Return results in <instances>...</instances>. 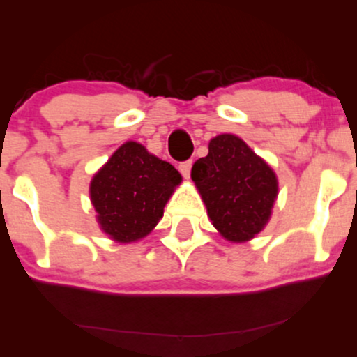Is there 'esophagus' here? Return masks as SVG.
Masks as SVG:
<instances>
[{
    "label": "esophagus",
    "instance_id": "1",
    "mask_svg": "<svg viewBox=\"0 0 357 357\" xmlns=\"http://www.w3.org/2000/svg\"><path fill=\"white\" fill-rule=\"evenodd\" d=\"M191 166H192L191 159H190V161H184V162H181V165H179V171H181V174L184 176V178H190Z\"/></svg>",
    "mask_w": 357,
    "mask_h": 357
}]
</instances>
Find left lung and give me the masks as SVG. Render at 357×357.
<instances>
[{
    "instance_id": "obj_1",
    "label": "left lung",
    "mask_w": 357,
    "mask_h": 357,
    "mask_svg": "<svg viewBox=\"0 0 357 357\" xmlns=\"http://www.w3.org/2000/svg\"><path fill=\"white\" fill-rule=\"evenodd\" d=\"M191 178L225 238L247 241L264 230L277 198V178L240 137L211 139L206 158L192 165Z\"/></svg>"
}]
</instances>
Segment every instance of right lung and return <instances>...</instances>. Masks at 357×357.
<instances>
[{
    "label": "right lung",
    "instance_id": "add662e5",
    "mask_svg": "<svg viewBox=\"0 0 357 357\" xmlns=\"http://www.w3.org/2000/svg\"><path fill=\"white\" fill-rule=\"evenodd\" d=\"M179 183L181 174L174 166L149 154L137 142H126L90 184L100 228L121 243L142 238L162 218L167 199Z\"/></svg>",
    "mask_w": 357,
    "mask_h": 357
}]
</instances>
